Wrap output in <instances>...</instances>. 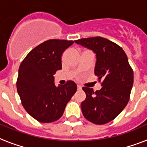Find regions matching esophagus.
Wrapping results in <instances>:
<instances>
[{
	"instance_id": "obj_1",
	"label": "esophagus",
	"mask_w": 147,
	"mask_h": 147,
	"mask_svg": "<svg viewBox=\"0 0 147 147\" xmlns=\"http://www.w3.org/2000/svg\"><path fill=\"white\" fill-rule=\"evenodd\" d=\"M77 88H78V90H81L82 88V86H81V85H77Z\"/></svg>"
}]
</instances>
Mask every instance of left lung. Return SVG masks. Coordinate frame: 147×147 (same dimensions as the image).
Returning a JSON list of instances; mask_svg holds the SVG:
<instances>
[{
    "label": "left lung",
    "instance_id": "1",
    "mask_svg": "<svg viewBox=\"0 0 147 147\" xmlns=\"http://www.w3.org/2000/svg\"><path fill=\"white\" fill-rule=\"evenodd\" d=\"M96 54L94 74L102 79V88L94 92L83 87L86 98L81 104L85 118L95 124H105L114 120L127 106L134 84V71L127 56L121 47L96 36L75 41Z\"/></svg>",
    "mask_w": 147,
    "mask_h": 147
}]
</instances>
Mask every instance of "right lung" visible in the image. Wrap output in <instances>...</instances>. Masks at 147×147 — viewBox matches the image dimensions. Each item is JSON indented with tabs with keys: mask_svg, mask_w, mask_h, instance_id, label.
I'll return each mask as SVG.
<instances>
[{
	"mask_svg": "<svg viewBox=\"0 0 147 147\" xmlns=\"http://www.w3.org/2000/svg\"><path fill=\"white\" fill-rule=\"evenodd\" d=\"M73 43L64 40H47L31 50L20 65L17 88L22 105L41 123L59 120L77 90L72 81L55 86L53 76L62 69L63 52Z\"/></svg>",
	"mask_w": 147,
	"mask_h": 147,
	"instance_id": "add662e5",
	"label": "right lung"
}]
</instances>
